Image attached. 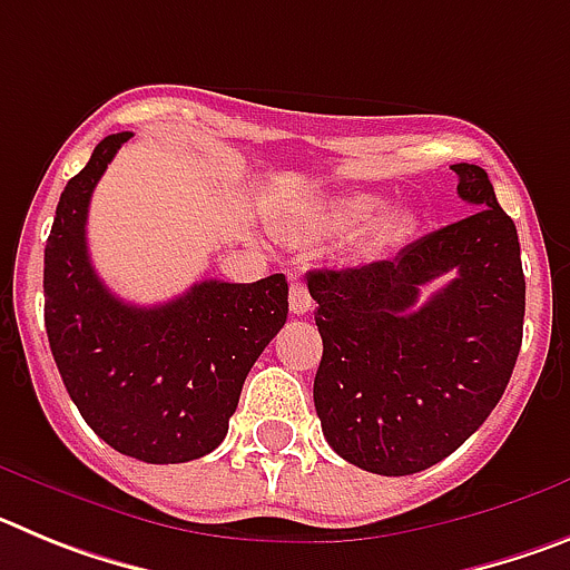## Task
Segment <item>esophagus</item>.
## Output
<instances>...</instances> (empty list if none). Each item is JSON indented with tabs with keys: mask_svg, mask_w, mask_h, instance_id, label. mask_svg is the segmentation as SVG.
<instances>
[{
	"mask_svg": "<svg viewBox=\"0 0 570 570\" xmlns=\"http://www.w3.org/2000/svg\"><path fill=\"white\" fill-rule=\"evenodd\" d=\"M288 299H291V311H294L296 316L308 314L311 305H314V299H311V294H308V285H305V282H302L299 276H291V294H288Z\"/></svg>",
	"mask_w": 570,
	"mask_h": 570,
	"instance_id": "34e87169",
	"label": "esophagus"
}]
</instances>
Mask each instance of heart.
Returning <instances> with one entry per match:
<instances>
[{
    "instance_id": "obj_1",
    "label": "heart",
    "mask_w": 570,
    "mask_h": 570,
    "mask_svg": "<svg viewBox=\"0 0 570 570\" xmlns=\"http://www.w3.org/2000/svg\"><path fill=\"white\" fill-rule=\"evenodd\" d=\"M380 196L374 194H356V196H347L345 203L336 208V216H340L342 223L347 225H360L367 223L371 216L380 210ZM407 228V219L402 214H387L382 216L380 225H376V242L380 245H387V242H396Z\"/></svg>"
}]
</instances>
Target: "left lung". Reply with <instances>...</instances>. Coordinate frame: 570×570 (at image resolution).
<instances>
[{"mask_svg": "<svg viewBox=\"0 0 570 570\" xmlns=\"http://www.w3.org/2000/svg\"><path fill=\"white\" fill-rule=\"evenodd\" d=\"M473 214L394 259L311 271L322 360L314 405L342 460L407 476L454 454L488 420L522 345L520 236L480 165H451ZM454 273L419 305L422 284Z\"/></svg>", "mask_w": 570, "mask_h": 570, "instance_id": "obj_1", "label": "left lung"}]
</instances>
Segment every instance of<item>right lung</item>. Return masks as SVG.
<instances>
[{"instance_id":"1","label":"right lung","mask_w":570,"mask_h":570,"mask_svg":"<svg viewBox=\"0 0 570 570\" xmlns=\"http://www.w3.org/2000/svg\"><path fill=\"white\" fill-rule=\"evenodd\" d=\"M130 139L110 134L59 196L45 245V331L70 400L119 454L174 465L228 434L242 382L288 320V279H205L139 308L105 288L88 256V205Z\"/></svg>"}]
</instances>
